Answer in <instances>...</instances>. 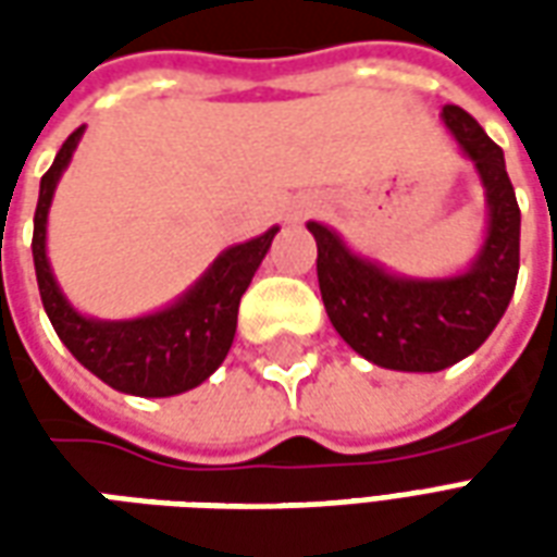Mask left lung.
<instances>
[{
  "label": "left lung",
  "instance_id": "8db88e82",
  "mask_svg": "<svg viewBox=\"0 0 557 557\" xmlns=\"http://www.w3.org/2000/svg\"><path fill=\"white\" fill-rule=\"evenodd\" d=\"M444 125L478 163L490 202V238L474 268L454 280H399L351 256L334 232L307 223L319 259V289L337 334L367 361L403 373H438L490 337L519 277V202L504 151L462 107L447 103Z\"/></svg>",
  "mask_w": 557,
  "mask_h": 557
}]
</instances>
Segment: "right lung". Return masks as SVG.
I'll list each match as a JSON object with an SVG mask.
<instances>
[{"label": "right lung", "mask_w": 557, "mask_h": 557, "mask_svg": "<svg viewBox=\"0 0 557 557\" xmlns=\"http://www.w3.org/2000/svg\"><path fill=\"white\" fill-rule=\"evenodd\" d=\"M83 127L62 143L53 166L41 175V194L35 208L32 256L41 292L44 310L53 322L55 334L86 370L98 375L122 394L134 397H172L190 391L218 370L235 337L238 304L250 286L256 268L265 259L277 226L253 242L230 247L208 274L182 301L163 313L134 319V322H95L71 310L55 286L53 271L44 253L47 208L53 199L55 182L77 148Z\"/></svg>", "instance_id": "1"}]
</instances>
